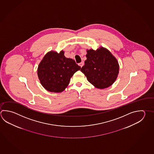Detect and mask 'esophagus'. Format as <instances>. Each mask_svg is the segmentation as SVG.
Segmentation results:
<instances>
[{
    "label": "esophagus",
    "instance_id": "esophagus-1",
    "mask_svg": "<svg viewBox=\"0 0 154 154\" xmlns=\"http://www.w3.org/2000/svg\"><path fill=\"white\" fill-rule=\"evenodd\" d=\"M79 66L82 67L83 66V65H84V63H83V62H81V63H79Z\"/></svg>",
    "mask_w": 154,
    "mask_h": 154
}]
</instances>
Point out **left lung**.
I'll return each instance as SVG.
<instances>
[{"mask_svg":"<svg viewBox=\"0 0 154 154\" xmlns=\"http://www.w3.org/2000/svg\"><path fill=\"white\" fill-rule=\"evenodd\" d=\"M86 57L85 65L81 71L88 81L99 89L112 85L119 73V65L116 58L102 47L96 51L87 50Z\"/></svg>","mask_w":154,"mask_h":154,"instance_id":"8db88e82","label":"left lung"}]
</instances>
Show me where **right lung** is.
Segmentation results:
<instances>
[{
	"mask_svg": "<svg viewBox=\"0 0 154 154\" xmlns=\"http://www.w3.org/2000/svg\"><path fill=\"white\" fill-rule=\"evenodd\" d=\"M81 69L75 61L59 53L50 51L38 65V75L41 84L48 91L61 93L68 86L73 74Z\"/></svg>",
	"mask_w": 154,
	"mask_h": 154,
	"instance_id": "1",
	"label": "right lung"
}]
</instances>
